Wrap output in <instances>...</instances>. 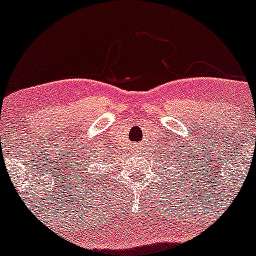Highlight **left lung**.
<instances>
[{"instance_id":"1","label":"left lung","mask_w":256,"mask_h":256,"mask_svg":"<svg viewBox=\"0 0 256 256\" xmlns=\"http://www.w3.org/2000/svg\"><path fill=\"white\" fill-rule=\"evenodd\" d=\"M168 161H170V160H168Z\"/></svg>"}]
</instances>
